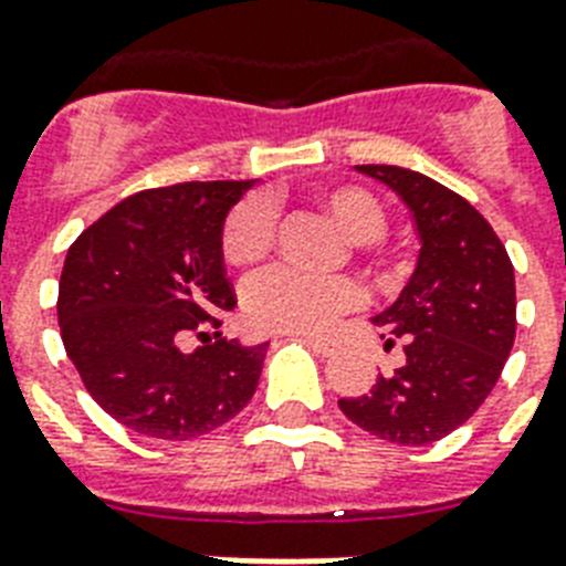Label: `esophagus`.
I'll return each mask as SVG.
<instances>
[{"instance_id": "1", "label": "esophagus", "mask_w": 566, "mask_h": 566, "mask_svg": "<svg viewBox=\"0 0 566 566\" xmlns=\"http://www.w3.org/2000/svg\"><path fill=\"white\" fill-rule=\"evenodd\" d=\"M306 344H310L312 349H315L317 356H333L335 349H338V344H335V340H329V338H317V335H310V338H306Z\"/></svg>"}]
</instances>
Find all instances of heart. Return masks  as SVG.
Listing matches in <instances>:
<instances>
[{"label": "heart", "instance_id": "b5f03b06", "mask_svg": "<svg viewBox=\"0 0 566 566\" xmlns=\"http://www.w3.org/2000/svg\"><path fill=\"white\" fill-rule=\"evenodd\" d=\"M315 205L333 219L338 231L367 256L378 254L387 228L385 205L358 185H335L315 193ZM274 242V210L265 199H245L233 208L222 231V256L233 269H251L269 254ZM361 292L349 277H306L272 269L254 277L242 294L245 321L256 333H317L333 317L356 310Z\"/></svg>", "mask_w": 566, "mask_h": 566}]
</instances>
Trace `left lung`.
<instances>
[{"label":"left lung","instance_id":"1","mask_svg":"<svg viewBox=\"0 0 566 566\" xmlns=\"http://www.w3.org/2000/svg\"><path fill=\"white\" fill-rule=\"evenodd\" d=\"M408 205L417 269L373 324L401 340L405 364L364 396L338 399L349 422L396 446H431L492 394L515 344V269L480 210L417 170L358 165Z\"/></svg>","mask_w":566,"mask_h":566}]
</instances>
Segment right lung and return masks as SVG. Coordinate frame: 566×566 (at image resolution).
Listing matches in <instances>:
<instances>
[{
    "label": "right lung",
    "instance_id": "add662e5",
    "mask_svg": "<svg viewBox=\"0 0 566 566\" xmlns=\"http://www.w3.org/2000/svg\"><path fill=\"white\" fill-rule=\"evenodd\" d=\"M254 181H185L118 202L72 242L60 274L63 347L88 396L129 431L181 442L251 401L269 344L179 340L237 306L222 263L228 210ZM208 333H199V338Z\"/></svg>",
    "mask_w": 566,
    "mask_h": 566
}]
</instances>
